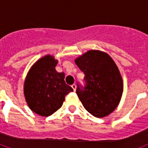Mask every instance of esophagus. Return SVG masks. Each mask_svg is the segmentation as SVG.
Here are the masks:
<instances>
[{
  "label": "esophagus",
  "mask_w": 148,
  "mask_h": 148,
  "mask_svg": "<svg viewBox=\"0 0 148 148\" xmlns=\"http://www.w3.org/2000/svg\"><path fill=\"white\" fill-rule=\"evenodd\" d=\"M71 87L73 88V89H74V91H75V90H76V87H77L76 84H72V85H71Z\"/></svg>",
  "instance_id": "obj_1"
}]
</instances>
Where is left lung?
<instances>
[{
	"mask_svg": "<svg viewBox=\"0 0 148 148\" xmlns=\"http://www.w3.org/2000/svg\"><path fill=\"white\" fill-rule=\"evenodd\" d=\"M75 63L85 74L84 86L77 83V95L85 109L95 117L113 112L120 103L123 84L119 69L107 53L89 50Z\"/></svg>",
	"mask_w": 148,
	"mask_h": 148,
	"instance_id": "1",
	"label": "left lung"
}]
</instances>
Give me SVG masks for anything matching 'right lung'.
I'll return each instance as SVG.
<instances>
[{
    "label": "right lung",
    "mask_w": 148,
    "mask_h": 148,
    "mask_svg": "<svg viewBox=\"0 0 148 148\" xmlns=\"http://www.w3.org/2000/svg\"><path fill=\"white\" fill-rule=\"evenodd\" d=\"M58 61L46 56L30 69L24 94L30 109L42 116H50L62 105L65 95L73 91L64 82V74L56 71Z\"/></svg>",
    "instance_id": "add662e5"
}]
</instances>
